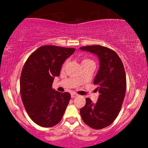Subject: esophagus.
I'll use <instances>...</instances> for the list:
<instances>
[{"instance_id": "obj_1", "label": "esophagus", "mask_w": 148, "mask_h": 148, "mask_svg": "<svg viewBox=\"0 0 148 148\" xmlns=\"http://www.w3.org/2000/svg\"><path fill=\"white\" fill-rule=\"evenodd\" d=\"M77 96H78V95H77V94H76V93H71V98H74V97H77Z\"/></svg>"}]
</instances>
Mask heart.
Returning a JSON list of instances; mask_svg holds the SVG:
<instances>
[{"instance_id": "b5f03b06", "label": "heart", "mask_w": 148, "mask_h": 148, "mask_svg": "<svg viewBox=\"0 0 148 148\" xmlns=\"http://www.w3.org/2000/svg\"><path fill=\"white\" fill-rule=\"evenodd\" d=\"M89 62H93V63H94L93 61L91 60V59H83L82 60V64L89 63Z\"/></svg>"}]
</instances>
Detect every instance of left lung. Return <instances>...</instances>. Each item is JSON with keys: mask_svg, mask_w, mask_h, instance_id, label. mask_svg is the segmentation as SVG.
<instances>
[{"mask_svg": "<svg viewBox=\"0 0 148 148\" xmlns=\"http://www.w3.org/2000/svg\"><path fill=\"white\" fill-rule=\"evenodd\" d=\"M81 50L95 53L99 61V69L94 80L98 85L99 96L93 103L89 98L80 110L86 125L100 130L111 125L118 116L126 92V74L122 60L114 51L102 46H86Z\"/></svg>", "mask_w": 148, "mask_h": 148, "instance_id": "obj_1", "label": "left lung"}]
</instances>
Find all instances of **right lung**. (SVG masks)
Wrapping results in <instances>:
<instances>
[{"label":"right lung","mask_w":148,"mask_h":148,"mask_svg":"<svg viewBox=\"0 0 148 148\" xmlns=\"http://www.w3.org/2000/svg\"><path fill=\"white\" fill-rule=\"evenodd\" d=\"M74 51V48L43 46L24 64L20 79L22 102L30 118L39 126H54L64 114L71 95L55 91L52 84L60 74L64 62Z\"/></svg>","instance_id":"right-lung-1"}]
</instances>
